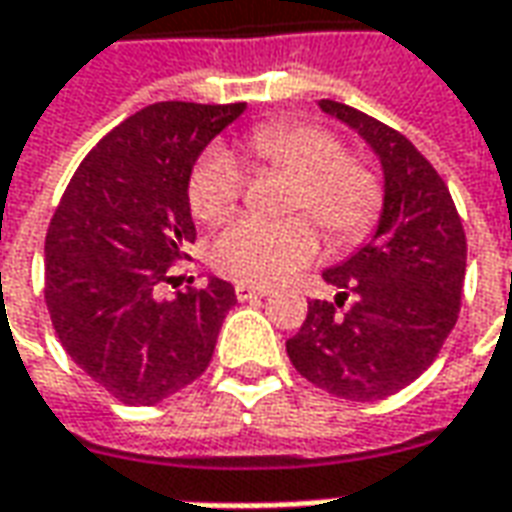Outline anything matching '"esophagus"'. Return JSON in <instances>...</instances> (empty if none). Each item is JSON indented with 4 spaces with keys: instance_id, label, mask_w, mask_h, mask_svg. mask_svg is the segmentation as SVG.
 <instances>
[{
    "instance_id": "obj_1",
    "label": "esophagus",
    "mask_w": 512,
    "mask_h": 512,
    "mask_svg": "<svg viewBox=\"0 0 512 512\" xmlns=\"http://www.w3.org/2000/svg\"><path fill=\"white\" fill-rule=\"evenodd\" d=\"M235 297H238L241 302L257 300V297H269V288H260V285H249V283H238L235 285Z\"/></svg>"
}]
</instances>
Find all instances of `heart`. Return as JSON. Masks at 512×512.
Masks as SVG:
<instances>
[{
    "label": "heart",
    "instance_id": "heart-1",
    "mask_svg": "<svg viewBox=\"0 0 512 512\" xmlns=\"http://www.w3.org/2000/svg\"><path fill=\"white\" fill-rule=\"evenodd\" d=\"M243 148L260 168L294 176L288 210L314 215L333 241H358L381 210V184L373 170L353 162L339 139L311 123H260L243 134ZM246 170L224 145L198 156L187 179V201L198 221L227 218L243 196ZM319 235L308 218L266 221L238 218L215 235L212 269L252 285H269L311 263Z\"/></svg>",
    "mask_w": 512,
    "mask_h": 512
}]
</instances>
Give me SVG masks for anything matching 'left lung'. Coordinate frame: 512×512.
Returning a JSON list of instances; mask_svg holds the SVG:
<instances>
[{"mask_svg": "<svg viewBox=\"0 0 512 512\" xmlns=\"http://www.w3.org/2000/svg\"><path fill=\"white\" fill-rule=\"evenodd\" d=\"M319 109L356 128L381 159L384 210L373 241L322 274L336 302H311L285 350L319 389L378 401L409 387L457 325L465 229L446 182L401 131L336 100Z\"/></svg>", "mask_w": 512, "mask_h": 512, "instance_id": "1", "label": "left lung"}]
</instances>
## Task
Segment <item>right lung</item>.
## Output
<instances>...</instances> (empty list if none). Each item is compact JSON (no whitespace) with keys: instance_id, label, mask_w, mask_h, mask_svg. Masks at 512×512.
Listing matches in <instances>:
<instances>
[{"instance_id":"1","label":"right lung","mask_w":512,"mask_h":512,"mask_svg":"<svg viewBox=\"0 0 512 512\" xmlns=\"http://www.w3.org/2000/svg\"><path fill=\"white\" fill-rule=\"evenodd\" d=\"M246 103L145 106L75 170L44 241V300L69 358L117 401L154 406L207 370L235 288L210 277L159 300L196 241L187 179ZM193 283V280H190Z\"/></svg>"}]
</instances>
